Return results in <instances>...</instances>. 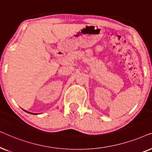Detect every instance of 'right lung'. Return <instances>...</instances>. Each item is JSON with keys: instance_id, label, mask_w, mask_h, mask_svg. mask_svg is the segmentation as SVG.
I'll return each mask as SVG.
<instances>
[{"instance_id": "obj_1", "label": "right lung", "mask_w": 152, "mask_h": 152, "mask_svg": "<svg viewBox=\"0 0 152 152\" xmlns=\"http://www.w3.org/2000/svg\"><path fill=\"white\" fill-rule=\"evenodd\" d=\"M26 112H27V113H31V114H34V113H30V112H28V111H26V110H24Z\"/></svg>"}]
</instances>
